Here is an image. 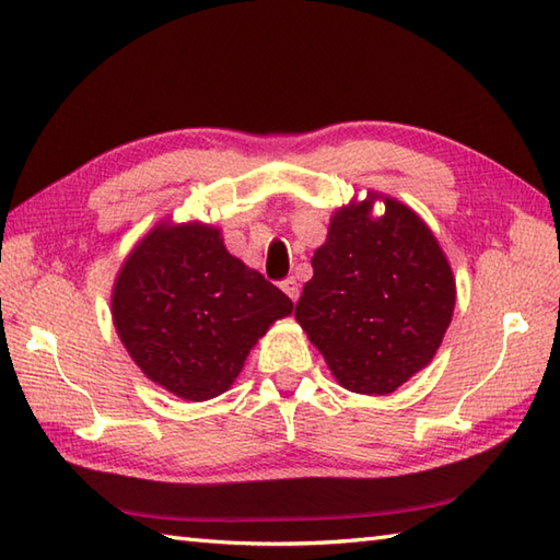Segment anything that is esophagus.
Wrapping results in <instances>:
<instances>
[{"label":"esophagus","mask_w":560,"mask_h":560,"mask_svg":"<svg viewBox=\"0 0 560 560\" xmlns=\"http://www.w3.org/2000/svg\"><path fill=\"white\" fill-rule=\"evenodd\" d=\"M280 288H282V292L290 296L292 302H296L300 300V282H296L294 278H284L282 282H280Z\"/></svg>","instance_id":"esophagus-1"}]
</instances>
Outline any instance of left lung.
Wrapping results in <instances>:
<instances>
[{
	"instance_id": "obj_1",
	"label": "left lung",
	"mask_w": 560,
	"mask_h": 560,
	"mask_svg": "<svg viewBox=\"0 0 560 560\" xmlns=\"http://www.w3.org/2000/svg\"><path fill=\"white\" fill-rule=\"evenodd\" d=\"M335 213L312 258L294 316L352 393H393L424 369L455 308V280L431 230L407 206L383 198Z\"/></svg>"
}]
</instances>
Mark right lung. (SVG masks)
Returning a JSON list of instances; mask_svg holds the SVG:
<instances>
[{"mask_svg": "<svg viewBox=\"0 0 560 560\" xmlns=\"http://www.w3.org/2000/svg\"><path fill=\"white\" fill-rule=\"evenodd\" d=\"M292 300L228 254L208 225H160L129 254L112 294L119 338L143 374L184 400H210Z\"/></svg>", "mask_w": 560, "mask_h": 560, "instance_id": "right-lung-1", "label": "right lung"}]
</instances>
